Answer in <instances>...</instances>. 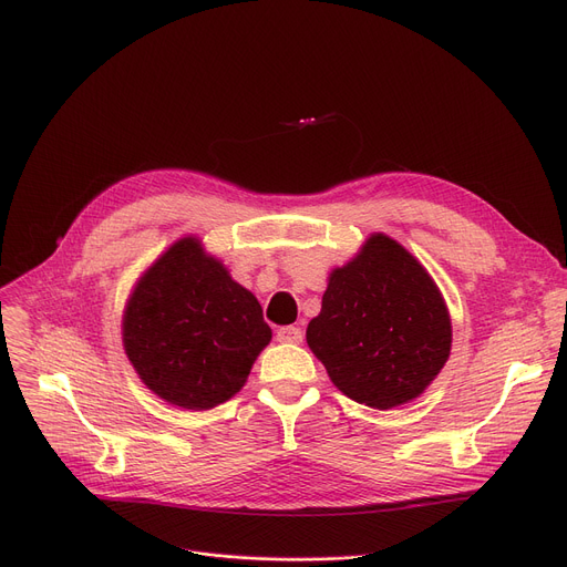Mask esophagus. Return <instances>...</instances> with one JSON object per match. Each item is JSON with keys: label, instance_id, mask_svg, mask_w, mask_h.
<instances>
[{"label": "esophagus", "instance_id": "1", "mask_svg": "<svg viewBox=\"0 0 567 567\" xmlns=\"http://www.w3.org/2000/svg\"><path fill=\"white\" fill-rule=\"evenodd\" d=\"M276 338H278V342L299 344V342H303V331L299 329V326H280V329L276 331Z\"/></svg>", "mask_w": 567, "mask_h": 567}]
</instances>
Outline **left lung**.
Listing matches in <instances>:
<instances>
[{"instance_id":"left-lung-1","label":"left lung","mask_w":567,"mask_h":567,"mask_svg":"<svg viewBox=\"0 0 567 567\" xmlns=\"http://www.w3.org/2000/svg\"><path fill=\"white\" fill-rule=\"evenodd\" d=\"M308 344L338 389L391 409L419 398L451 355V317L425 268L393 238L374 234L336 268Z\"/></svg>"}]
</instances>
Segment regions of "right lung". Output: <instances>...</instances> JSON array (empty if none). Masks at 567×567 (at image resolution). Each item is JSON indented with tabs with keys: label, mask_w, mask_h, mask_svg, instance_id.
<instances>
[{
	"label": "right lung",
	"mask_w": 567,
	"mask_h": 567,
	"mask_svg": "<svg viewBox=\"0 0 567 567\" xmlns=\"http://www.w3.org/2000/svg\"><path fill=\"white\" fill-rule=\"evenodd\" d=\"M268 340L255 296L206 257L197 238L174 244L148 268L124 315V347L140 379L195 411L241 391Z\"/></svg>",
	"instance_id": "1"
}]
</instances>
